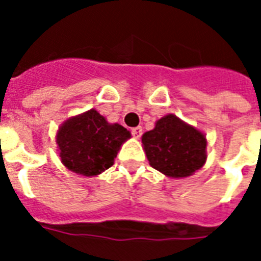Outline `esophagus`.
<instances>
[{
  "label": "esophagus",
  "mask_w": 261,
  "mask_h": 261,
  "mask_svg": "<svg viewBox=\"0 0 261 261\" xmlns=\"http://www.w3.org/2000/svg\"><path fill=\"white\" fill-rule=\"evenodd\" d=\"M142 127L141 126H138V127H134V128H133V130H131V134H133V137H134V138H141V135H142Z\"/></svg>",
  "instance_id": "esophagus-1"
}]
</instances>
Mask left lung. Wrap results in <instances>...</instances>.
Instances as JSON below:
<instances>
[{"instance_id": "8db88e82", "label": "left lung", "mask_w": 261, "mask_h": 261, "mask_svg": "<svg viewBox=\"0 0 261 261\" xmlns=\"http://www.w3.org/2000/svg\"><path fill=\"white\" fill-rule=\"evenodd\" d=\"M149 163L169 177H187L206 161V138L174 115H167L142 135Z\"/></svg>"}]
</instances>
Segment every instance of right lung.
<instances>
[{"instance_id": "obj_1", "label": "right lung", "mask_w": 261, "mask_h": 261, "mask_svg": "<svg viewBox=\"0 0 261 261\" xmlns=\"http://www.w3.org/2000/svg\"><path fill=\"white\" fill-rule=\"evenodd\" d=\"M130 137L127 128L110 124L97 111L90 110L61 126L57 135L59 157L70 171L94 176L114 164L122 143Z\"/></svg>"}]
</instances>
